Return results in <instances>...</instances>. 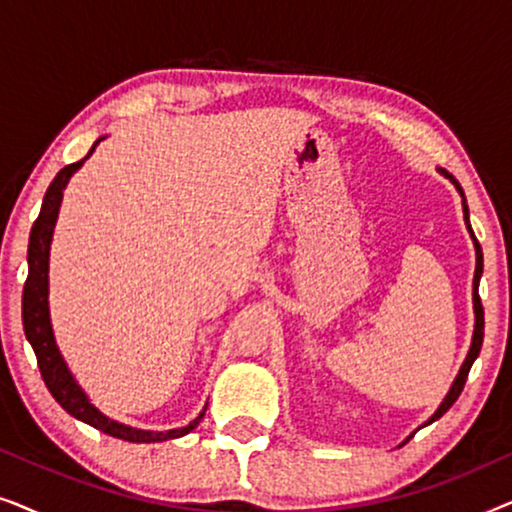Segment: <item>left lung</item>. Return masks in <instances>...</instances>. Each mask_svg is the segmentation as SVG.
<instances>
[{"mask_svg":"<svg viewBox=\"0 0 512 512\" xmlns=\"http://www.w3.org/2000/svg\"><path fill=\"white\" fill-rule=\"evenodd\" d=\"M438 172L443 174L445 179H450L452 184H454V188H457L459 195H461V209H464V221H466V230H468V233H471V240H473V247H475V275H473V314H475V326H473V338H471V347H468V354H466V359H464V363H461V368H459L457 377H454V382H452L450 391H447V394H445L443 403L438 405V410L433 412V415H431L429 419H426V422H424L422 426L431 424V422H436V419L443 417L445 412L452 408V403L457 401L459 394H461V389H464V384H466L468 370H471L473 361L478 359V354H480V347H482V335H485V312H482V303H480V296H478V286H480V277H482V249H480L478 240H475V235H473V228H471V223H468V205H466V195H464V188H461V186H459V181L454 179L450 172L443 170V167H438Z\"/></svg>","mask_w":512,"mask_h":512,"instance_id":"obj_1","label":"left lung"}]
</instances>
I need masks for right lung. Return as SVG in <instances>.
<instances>
[{"instance_id": "right-lung-1", "label": "right lung", "mask_w": 512, "mask_h": 512, "mask_svg": "<svg viewBox=\"0 0 512 512\" xmlns=\"http://www.w3.org/2000/svg\"><path fill=\"white\" fill-rule=\"evenodd\" d=\"M104 137L97 139L93 149L88 151L86 158H81L79 163H72L55 174V179L48 186L41 202L39 219L34 221L32 233H30V247H27V282L23 289V328L25 338L30 342L34 354H37L41 377H44L48 391H51L55 401L65 408L69 415L79 419L83 424H90L93 429L107 433V436L130 440V443H163V440H174L191 433L195 426L200 424V419L205 417L207 405L193 422H188L181 429H167V431H146L135 429L123 422H116L95 408L90 403L86 391L81 389V384L76 382V377L69 370L65 356L60 354L58 342H55L53 324H51V307H48V263H51V242H53V230L58 223L60 205H62V191H65L72 174L93 156L95 146L102 142Z\"/></svg>"}]
</instances>
